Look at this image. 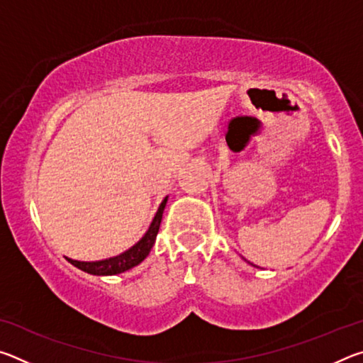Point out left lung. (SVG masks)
<instances>
[{
	"mask_svg": "<svg viewBox=\"0 0 363 363\" xmlns=\"http://www.w3.org/2000/svg\"><path fill=\"white\" fill-rule=\"evenodd\" d=\"M250 264H251V262H250Z\"/></svg>",
	"mask_w": 363,
	"mask_h": 363,
	"instance_id": "obj_1",
	"label": "left lung"
}]
</instances>
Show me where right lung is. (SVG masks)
Listing matches in <instances>:
<instances>
[{"instance_id": "add662e5", "label": "right lung", "mask_w": 363, "mask_h": 363, "mask_svg": "<svg viewBox=\"0 0 363 363\" xmlns=\"http://www.w3.org/2000/svg\"><path fill=\"white\" fill-rule=\"evenodd\" d=\"M167 201H168V196H164L163 201L158 206V211L155 214V218H153V220H152L149 230L145 232V235L140 238V240L134 245V247L126 250L125 253L113 256V257H108V259L93 261V262L77 261V259H70V257H67V261L73 264L75 267H78L79 270H83V272L93 274V275H115V274L125 272V270H130L134 266H138V264L143 262L145 257L149 256L153 243H155V238H157V233L160 229V223H162V216H163L164 206H167Z\"/></svg>"}]
</instances>
